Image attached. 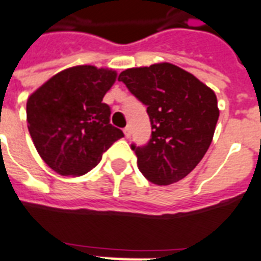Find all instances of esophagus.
Listing matches in <instances>:
<instances>
[{
    "label": "esophagus",
    "instance_id": "34e87169",
    "mask_svg": "<svg viewBox=\"0 0 261 261\" xmlns=\"http://www.w3.org/2000/svg\"><path fill=\"white\" fill-rule=\"evenodd\" d=\"M124 135H125V137L126 139H129V137H130V135H132V128H130V126H125V128H124Z\"/></svg>",
    "mask_w": 261,
    "mask_h": 261
}]
</instances>
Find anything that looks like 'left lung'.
Wrapping results in <instances>:
<instances>
[{"label":"left lung","mask_w":261,"mask_h":261,"mask_svg":"<svg viewBox=\"0 0 261 261\" xmlns=\"http://www.w3.org/2000/svg\"><path fill=\"white\" fill-rule=\"evenodd\" d=\"M118 81L146 105L153 129L146 145L132 144L140 172L157 185L184 178L212 143L219 120L215 92L169 62L126 69Z\"/></svg>","instance_id":"left-lung-1"}]
</instances>
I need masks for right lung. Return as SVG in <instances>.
<instances>
[{"mask_svg": "<svg viewBox=\"0 0 261 261\" xmlns=\"http://www.w3.org/2000/svg\"><path fill=\"white\" fill-rule=\"evenodd\" d=\"M116 77L112 69L73 66L28 98V129L34 146L58 174L88 173L105 150L124 137L121 129L111 124V108L102 102Z\"/></svg>", "mask_w": 261, "mask_h": 261, "instance_id": "obj_1", "label": "right lung"}]
</instances>
